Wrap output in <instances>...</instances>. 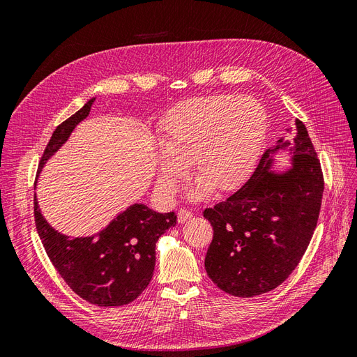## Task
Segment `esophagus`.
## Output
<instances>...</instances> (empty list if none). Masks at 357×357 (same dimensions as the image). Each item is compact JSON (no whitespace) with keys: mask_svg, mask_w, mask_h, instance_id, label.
<instances>
[{"mask_svg":"<svg viewBox=\"0 0 357 357\" xmlns=\"http://www.w3.org/2000/svg\"><path fill=\"white\" fill-rule=\"evenodd\" d=\"M192 218H193V213L190 210H188V208H181L178 211V222H186V220H189Z\"/></svg>","mask_w":357,"mask_h":357,"instance_id":"obj_1","label":"esophagus"}]
</instances>
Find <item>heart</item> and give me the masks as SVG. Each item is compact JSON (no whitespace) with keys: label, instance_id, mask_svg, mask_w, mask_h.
I'll list each match as a JSON object with an SVG mask.
<instances>
[{"label":"heart","instance_id":"obj_1","mask_svg":"<svg viewBox=\"0 0 357 357\" xmlns=\"http://www.w3.org/2000/svg\"><path fill=\"white\" fill-rule=\"evenodd\" d=\"M266 112L250 96L215 95L174 107L160 123L159 186L172 193L189 162L199 181L189 199H202L211 188L226 192L250 174L266 135Z\"/></svg>","mask_w":357,"mask_h":357}]
</instances>
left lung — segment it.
<instances>
[{"label":"left lung","instance_id":"left-lung-1","mask_svg":"<svg viewBox=\"0 0 357 357\" xmlns=\"http://www.w3.org/2000/svg\"><path fill=\"white\" fill-rule=\"evenodd\" d=\"M296 129L290 169H269L273 153L290 146L282 138L241 189L202 213L214 231L205 271L226 294L250 298L278 287L314 234L325 180L305 125L296 121Z\"/></svg>","mask_w":357,"mask_h":357}]
</instances>
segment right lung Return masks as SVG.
Segmentation results:
<instances>
[{"label":"right lung","mask_w":357,"mask_h":357,"mask_svg":"<svg viewBox=\"0 0 357 357\" xmlns=\"http://www.w3.org/2000/svg\"><path fill=\"white\" fill-rule=\"evenodd\" d=\"M93 101L86 102L55 129L38 169L89 114ZM34 218L40 240L59 275L74 294L98 307L126 305L143 294L153 277L156 241L177 223L174 211L162 214L144 204H134L96 235L68 238L45 220L36 197Z\"/></svg>","instance_id":"add662e5"}]
</instances>
